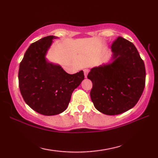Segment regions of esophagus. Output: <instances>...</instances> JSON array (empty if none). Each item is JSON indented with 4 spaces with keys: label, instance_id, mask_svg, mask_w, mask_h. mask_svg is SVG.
<instances>
[{
    "label": "esophagus",
    "instance_id": "34e87169",
    "mask_svg": "<svg viewBox=\"0 0 158 158\" xmlns=\"http://www.w3.org/2000/svg\"><path fill=\"white\" fill-rule=\"evenodd\" d=\"M89 70L88 69H84V76H85V78H86V77H87V75H88V73H89Z\"/></svg>",
    "mask_w": 158,
    "mask_h": 158
}]
</instances>
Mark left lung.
<instances>
[{
    "label": "left lung",
    "mask_w": 158,
    "mask_h": 158,
    "mask_svg": "<svg viewBox=\"0 0 158 158\" xmlns=\"http://www.w3.org/2000/svg\"><path fill=\"white\" fill-rule=\"evenodd\" d=\"M108 63L90 69V98L95 109L106 115H118L135 106L146 81L143 60L132 42L118 37L111 45Z\"/></svg>",
    "instance_id": "obj_1"
}]
</instances>
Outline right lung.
I'll return each instance as SVG.
<instances>
[{
  "label": "right lung",
  "instance_id": "right-lung-1",
  "mask_svg": "<svg viewBox=\"0 0 158 158\" xmlns=\"http://www.w3.org/2000/svg\"><path fill=\"white\" fill-rule=\"evenodd\" d=\"M57 37L49 35L32 43L19 65V85L26 103L37 113L53 116L68 108L72 93L84 79L83 70L69 74L46 56Z\"/></svg>",
  "mask_w": 158,
  "mask_h": 158
}]
</instances>
